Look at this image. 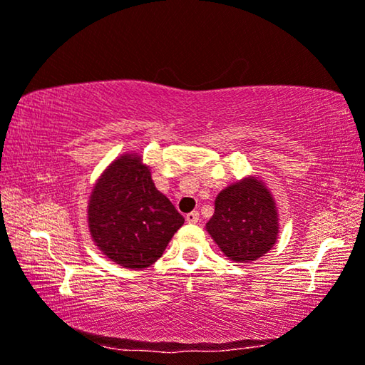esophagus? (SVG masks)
Returning a JSON list of instances; mask_svg holds the SVG:
<instances>
[{"label":"esophagus","mask_w":365,"mask_h":365,"mask_svg":"<svg viewBox=\"0 0 365 365\" xmlns=\"http://www.w3.org/2000/svg\"><path fill=\"white\" fill-rule=\"evenodd\" d=\"M185 219H187V222H190V224H196L200 221V212L198 211L188 212L187 216H185Z\"/></svg>","instance_id":"34e87169"}]
</instances>
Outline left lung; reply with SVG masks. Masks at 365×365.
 Listing matches in <instances>:
<instances>
[{
  "instance_id": "8db88e82",
  "label": "left lung",
  "mask_w": 365,
  "mask_h": 365,
  "mask_svg": "<svg viewBox=\"0 0 365 365\" xmlns=\"http://www.w3.org/2000/svg\"><path fill=\"white\" fill-rule=\"evenodd\" d=\"M273 195L257 177H245L216 196L206 224L225 257L239 263L255 262L269 252L279 232Z\"/></svg>"
}]
</instances>
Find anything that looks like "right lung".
Listing matches in <instances>:
<instances>
[{"instance_id": "obj_1", "label": "right lung", "mask_w": 365, "mask_h": 365, "mask_svg": "<svg viewBox=\"0 0 365 365\" xmlns=\"http://www.w3.org/2000/svg\"><path fill=\"white\" fill-rule=\"evenodd\" d=\"M141 155L123 154L110 164L89 196V232L99 250L123 268L158 262L185 219L162 195Z\"/></svg>"}]
</instances>
